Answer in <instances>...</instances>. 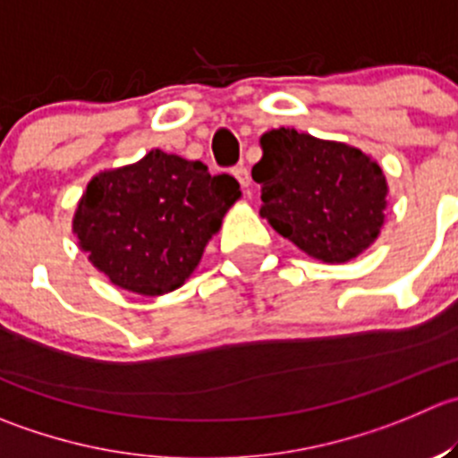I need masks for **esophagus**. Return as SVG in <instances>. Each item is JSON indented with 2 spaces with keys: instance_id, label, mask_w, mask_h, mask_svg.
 I'll return each mask as SVG.
<instances>
[{
  "instance_id": "obj_1",
  "label": "esophagus",
  "mask_w": 458,
  "mask_h": 458,
  "mask_svg": "<svg viewBox=\"0 0 458 458\" xmlns=\"http://www.w3.org/2000/svg\"><path fill=\"white\" fill-rule=\"evenodd\" d=\"M233 176H234V179L239 181V183H242V188H243V190H248V192H250L252 179H250V172H248V167H243V165L234 167V170H233Z\"/></svg>"
}]
</instances>
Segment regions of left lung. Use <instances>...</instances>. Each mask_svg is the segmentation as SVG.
<instances>
[{
    "label": "left lung",
    "mask_w": 458,
    "mask_h": 458,
    "mask_svg": "<svg viewBox=\"0 0 458 458\" xmlns=\"http://www.w3.org/2000/svg\"><path fill=\"white\" fill-rule=\"evenodd\" d=\"M259 215L275 233L324 264H347L378 239L387 210V176L376 158L293 127L261 134Z\"/></svg>",
    "instance_id": "obj_1"
}]
</instances>
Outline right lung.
<instances>
[{"label": "right lung", "mask_w": 458, "mask_h": 458, "mask_svg": "<svg viewBox=\"0 0 458 458\" xmlns=\"http://www.w3.org/2000/svg\"><path fill=\"white\" fill-rule=\"evenodd\" d=\"M239 199L233 176L152 149L93 174L71 225L80 250L114 286L158 297L188 282Z\"/></svg>", "instance_id": "right-lung-1"}]
</instances>
